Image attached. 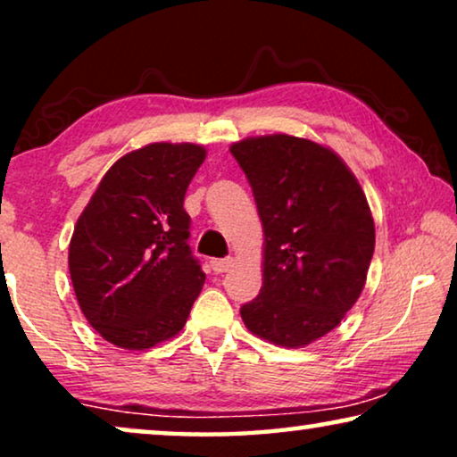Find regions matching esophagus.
I'll use <instances>...</instances> for the list:
<instances>
[{"label":"esophagus","instance_id":"1","mask_svg":"<svg viewBox=\"0 0 457 457\" xmlns=\"http://www.w3.org/2000/svg\"><path fill=\"white\" fill-rule=\"evenodd\" d=\"M210 266H212V270H214L216 274H222V272H227L230 266H233V258H222V260H212L210 262Z\"/></svg>","mask_w":457,"mask_h":457}]
</instances>
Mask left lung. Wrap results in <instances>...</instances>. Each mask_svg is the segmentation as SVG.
Segmentation results:
<instances>
[{"instance_id": "1", "label": "left lung", "mask_w": 457, "mask_h": 457, "mask_svg": "<svg viewBox=\"0 0 457 457\" xmlns=\"http://www.w3.org/2000/svg\"><path fill=\"white\" fill-rule=\"evenodd\" d=\"M230 154L264 228V283L243 322L274 345H310L339 327L366 285L374 220L364 191L333 149L310 139L249 137Z\"/></svg>"}]
</instances>
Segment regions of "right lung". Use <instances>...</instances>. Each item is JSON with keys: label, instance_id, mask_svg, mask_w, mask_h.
Here are the masks:
<instances>
[{"label": "right lung", "instance_id": "1", "mask_svg": "<svg viewBox=\"0 0 457 457\" xmlns=\"http://www.w3.org/2000/svg\"><path fill=\"white\" fill-rule=\"evenodd\" d=\"M205 160L195 143H149L104 174L74 227L68 268L87 322L122 349L183 330L205 274L193 258L187 187Z\"/></svg>", "mask_w": 457, "mask_h": 457}]
</instances>
